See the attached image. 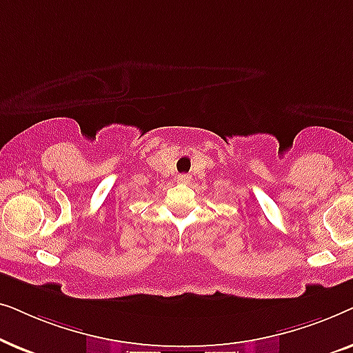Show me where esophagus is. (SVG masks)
Instances as JSON below:
<instances>
[{"mask_svg": "<svg viewBox=\"0 0 353 353\" xmlns=\"http://www.w3.org/2000/svg\"><path fill=\"white\" fill-rule=\"evenodd\" d=\"M178 181L180 183H190L191 181V175H178Z\"/></svg>", "mask_w": 353, "mask_h": 353, "instance_id": "esophagus-1", "label": "esophagus"}]
</instances>
